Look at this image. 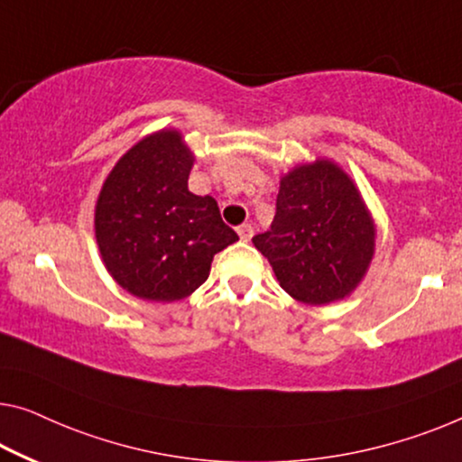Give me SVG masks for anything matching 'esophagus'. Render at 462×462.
I'll return each instance as SVG.
<instances>
[{
    "mask_svg": "<svg viewBox=\"0 0 462 462\" xmlns=\"http://www.w3.org/2000/svg\"><path fill=\"white\" fill-rule=\"evenodd\" d=\"M236 232H238L240 240H251V236H253V226H251V224H243V226H238Z\"/></svg>",
    "mask_w": 462,
    "mask_h": 462,
    "instance_id": "esophagus-1",
    "label": "esophagus"
}]
</instances>
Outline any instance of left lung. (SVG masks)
<instances>
[{"label":"left lung","mask_w":462,"mask_h":462,"mask_svg":"<svg viewBox=\"0 0 462 462\" xmlns=\"http://www.w3.org/2000/svg\"><path fill=\"white\" fill-rule=\"evenodd\" d=\"M253 243L292 299L328 305L353 292L367 272L375 228L353 180L318 160L282 178L272 228Z\"/></svg>","instance_id":"1"}]
</instances>
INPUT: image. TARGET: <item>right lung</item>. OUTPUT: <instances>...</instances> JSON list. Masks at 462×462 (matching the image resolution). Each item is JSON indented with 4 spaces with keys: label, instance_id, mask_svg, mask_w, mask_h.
<instances>
[{
    "label": "right lung",
    "instance_id": "obj_1",
    "mask_svg": "<svg viewBox=\"0 0 462 462\" xmlns=\"http://www.w3.org/2000/svg\"><path fill=\"white\" fill-rule=\"evenodd\" d=\"M192 153L176 130L136 143L103 184L95 236L107 272L144 300L189 297L208 280L213 254L236 243L213 197L189 190Z\"/></svg>",
    "mask_w": 462,
    "mask_h": 462
}]
</instances>
